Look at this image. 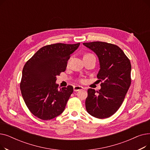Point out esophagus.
Masks as SVG:
<instances>
[{"mask_svg": "<svg viewBox=\"0 0 150 150\" xmlns=\"http://www.w3.org/2000/svg\"><path fill=\"white\" fill-rule=\"evenodd\" d=\"M84 88L82 86H75L74 87V90L75 92H77L78 91H80V90H83Z\"/></svg>", "mask_w": 150, "mask_h": 150, "instance_id": "obj_1", "label": "esophagus"}]
</instances>
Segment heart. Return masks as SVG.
<instances>
[{"label":"heart","instance_id":"heart-1","mask_svg":"<svg viewBox=\"0 0 150 150\" xmlns=\"http://www.w3.org/2000/svg\"><path fill=\"white\" fill-rule=\"evenodd\" d=\"M88 54H86V55H88Z\"/></svg>","mask_w":150,"mask_h":150}]
</instances>
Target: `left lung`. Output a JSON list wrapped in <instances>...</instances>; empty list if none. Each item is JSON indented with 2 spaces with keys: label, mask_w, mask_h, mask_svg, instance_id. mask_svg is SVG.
<instances>
[{
  "label": "left lung",
  "mask_w": 150,
  "mask_h": 150,
  "mask_svg": "<svg viewBox=\"0 0 150 150\" xmlns=\"http://www.w3.org/2000/svg\"><path fill=\"white\" fill-rule=\"evenodd\" d=\"M98 58V91L89 89L86 109L92 116L105 119L112 115L122 105L131 83V65L123 50L116 45L104 42L83 44Z\"/></svg>",
  "instance_id": "1"
}]
</instances>
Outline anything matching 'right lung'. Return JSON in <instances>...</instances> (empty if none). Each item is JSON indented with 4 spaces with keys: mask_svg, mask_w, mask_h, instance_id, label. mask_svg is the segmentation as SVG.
Returning a JSON list of instances; mask_svg holds the SVG:
<instances>
[{
    "mask_svg": "<svg viewBox=\"0 0 150 150\" xmlns=\"http://www.w3.org/2000/svg\"><path fill=\"white\" fill-rule=\"evenodd\" d=\"M80 43H57L44 46L26 63L20 88L25 105L35 116L44 120L62 114L74 91L72 86L58 90L57 76L64 72L70 54Z\"/></svg>",
    "mask_w": 150,
    "mask_h": 150,
    "instance_id": "obj_1",
    "label": "right lung"
}]
</instances>
